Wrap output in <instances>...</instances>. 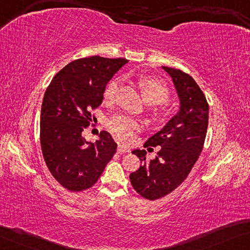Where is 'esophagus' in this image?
I'll use <instances>...</instances> for the list:
<instances>
[{"instance_id":"34e87169","label":"esophagus","mask_w":250,"mask_h":250,"mask_svg":"<svg viewBox=\"0 0 250 250\" xmlns=\"http://www.w3.org/2000/svg\"><path fill=\"white\" fill-rule=\"evenodd\" d=\"M129 151H130V149L128 147H126L125 145H123V144H120V145H118V147H117V152L120 153V154H124V153H127Z\"/></svg>"}]
</instances>
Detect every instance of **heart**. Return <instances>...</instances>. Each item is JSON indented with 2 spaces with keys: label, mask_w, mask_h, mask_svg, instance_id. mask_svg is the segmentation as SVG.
Returning <instances> with one entry per match:
<instances>
[{
  "label": "heart",
  "mask_w": 250,
  "mask_h": 250,
  "mask_svg": "<svg viewBox=\"0 0 250 250\" xmlns=\"http://www.w3.org/2000/svg\"><path fill=\"white\" fill-rule=\"evenodd\" d=\"M140 88L146 103L156 105L165 102L168 98V90L167 86L156 78L152 77H142L140 78ZM118 88V80L113 79L106 86L104 91V97L106 101H113ZM161 110H156L155 114L160 115ZM108 128L115 136L122 141L127 142L132 140L135 133L142 128L140 121L127 116V115H116L108 121Z\"/></svg>",
  "instance_id": "b5f03b06"
}]
</instances>
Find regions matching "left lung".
<instances>
[{
	"instance_id": "obj_1",
	"label": "left lung",
	"mask_w": 250,
	"mask_h": 250,
	"mask_svg": "<svg viewBox=\"0 0 250 250\" xmlns=\"http://www.w3.org/2000/svg\"><path fill=\"white\" fill-rule=\"evenodd\" d=\"M172 78L179 98V110L144 146H160L156 157L146 162L145 149H134L140 168L129 174L138 194L156 200L171 193L189 175L201 154L209 120V105L200 87L186 72L162 67Z\"/></svg>"
}]
</instances>
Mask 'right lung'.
Segmentation results:
<instances>
[{
    "instance_id": "1",
    "label": "right lung",
    "mask_w": 250,
    "mask_h": 250,
    "mask_svg": "<svg viewBox=\"0 0 250 250\" xmlns=\"http://www.w3.org/2000/svg\"><path fill=\"white\" fill-rule=\"evenodd\" d=\"M128 60L99 56L72 61L61 69L45 90L41 107L40 142L45 164L57 181L75 192L97 182L117 144L106 130L95 143L82 136L90 110L102 105L113 76Z\"/></svg>"
}]
</instances>
